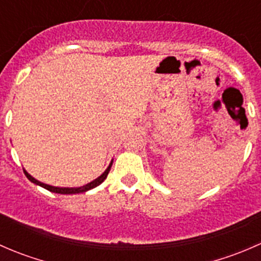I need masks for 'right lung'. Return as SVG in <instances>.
Segmentation results:
<instances>
[{"label":"right lung","instance_id":"obj_1","mask_svg":"<svg viewBox=\"0 0 261 261\" xmlns=\"http://www.w3.org/2000/svg\"><path fill=\"white\" fill-rule=\"evenodd\" d=\"M111 167H112V163L109 165V168H107V169L105 170L103 174L99 175V177L97 178V179H94L93 181H91V183L86 184V186H83V187H80V188H59V187L48 186V184H44V183H41V181L36 180L35 178L31 177V175L29 174V173L26 172V170H23V173H25L26 178H28L29 180L33 181V183H35V184H38V186L43 187V188L48 189V191H50V192H54V193H60V194H75V193H83V192H87V191H89V189L94 188V187L99 186V184H101L102 181H103L107 178V174H109V172H110V169H111Z\"/></svg>","mask_w":261,"mask_h":261}]
</instances>
